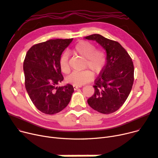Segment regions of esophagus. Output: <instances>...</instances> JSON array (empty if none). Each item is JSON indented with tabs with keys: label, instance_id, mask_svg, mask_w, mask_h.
I'll return each mask as SVG.
<instances>
[{
	"label": "esophagus",
	"instance_id": "1",
	"mask_svg": "<svg viewBox=\"0 0 158 158\" xmlns=\"http://www.w3.org/2000/svg\"><path fill=\"white\" fill-rule=\"evenodd\" d=\"M73 87L74 90H76L77 89H78V88H80L81 86H76V85H73Z\"/></svg>",
	"mask_w": 158,
	"mask_h": 158
}]
</instances>
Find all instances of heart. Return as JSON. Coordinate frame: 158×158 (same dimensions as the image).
I'll use <instances>...</instances> for the list:
<instances>
[{
    "label": "heart",
    "instance_id": "1",
    "mask_svg": "<svg viewBox=\"0 0 158 158\" xmlns=\"http://www.w3.org/2000/svg\"><path fill=\"white\" fill-rule=\"evenodd\" d=\"M73 50L75 53L86 58L85 66L90 68L94 73H99L104 68L106 60V54L101 50L95 49V46L93 43L86 40L79 41L75 45ZM59 64L62 72L64 73L70 72L68 55L66 52L64 53L60 57ZM92 78L93 73L90 70H86L83 72H73L67 77L66 81L73 85L81 86L90 82Z\"/></svg>",
    "mask_w": 158,
    "mask_h": 158
}]
</instances>
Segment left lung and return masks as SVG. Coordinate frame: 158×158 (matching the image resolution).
<instances>
[{
    "instance_id": "obj_1",
    "label": "left lung",
    "mask_w": 158,
    "mask_h": 158,
    "mask_svg": "<svg viewBox=\"0 0 158 158\" xmlns=\"http://www.w3.org/2000/svg\"><path fill=\"white\" fill-rule=\"evenodd\" d=\"M85 39L95 40L106 53V65L95 81V92L88 103L100 113H113L124 104L131 92L134 72L132 60L118 42L99 34Z\"/></svg>"
}]
</instances>
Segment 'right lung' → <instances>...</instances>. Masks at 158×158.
Returning a JSON list of instances; mask_svg holds the SVG:
<instances>
[{"instance_id":"obj_1","label":"right lung","mask_w":158,"mask_h":158,"mask_svg":"<svg viewBox=\"0 0 158 158\" xmlns=\"http://www.w3.org/2000/svg\"><path fill=\"white\" fill-rule=\"evenodd\" d=\"M72 40L51 39L33 45L26 53L23 64L25 87L33 105L44 114H57L70 101L73 86H56L64 79L60 57Z\"/></svg>"}]
</instances>
